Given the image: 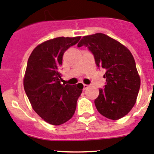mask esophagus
Listing matches in <instances>:
<instances>
[{"instance_id": "esophagus-1", "label": "esophagus", "mask_w": 154, "mask_h": 154, "mask_svg": "<svg viewBox=\"0 0 154 154\" xmlns=\"http://www.w3.org/2000/svg\"><path fill=\"white\" fill-rule=\"evenodd\" d=\"M89 88V85H85V84H83V89L84 90H85V89H87Z\"/></svg>"}]
</instances>
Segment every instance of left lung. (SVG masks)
<instances>
[{"instance_id":"obj_1","label":"left lung","mask_w":154,"mask_h":154,"mask_svg":"<svg viewBox=\"0 0 154 154\" xmlns=\"http://www.w3.org/2000/svg\"><path fill=\"white\" fill-rule=\"evenodd\" d=\"M92 52L98 67L106 69L104 89H99L95 105L100 114L119 119L134 106L140 87V77L132 53L120 42L103 33L82 37L78 47Z\"/></svg>"}]
</instances>
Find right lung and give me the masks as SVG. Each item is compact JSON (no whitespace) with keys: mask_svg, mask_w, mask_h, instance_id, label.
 <instances>
[{"mask_svg":"<svg viewBox=\"0 0 154 154\" xmlns=\"http://www.w3.org/2000/svg\"><path fill=\"white\" fill-rule=\"evenodd\" d=\"M81 37H58L35 47L28 58L24 88L31 106L42 119L59 126L72 117L83 85L61 83L64 53Z\"/></svg>","mask_w":154,"mask_h":154,"instance_id":"1","label":"right lung"}]
</instances>
